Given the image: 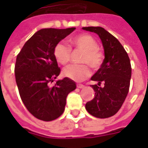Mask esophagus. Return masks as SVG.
<instances>
[{
	"mask_svg": "<svg viewBox=\"0 0 148 148\" xmlns=\"http://www.w3.org/2000/svg\"><path fill=\"white\" fill-rule=\"evenodd\" d=\"M77 88H79V89H82V88L85 87V86L82 85V84H77Z\"/></svg>",
	"mask_w": 148,
	"mask_h": 148,
	"instance_id": "obj_1",
	"label": "esophagus"
}]
</instances>
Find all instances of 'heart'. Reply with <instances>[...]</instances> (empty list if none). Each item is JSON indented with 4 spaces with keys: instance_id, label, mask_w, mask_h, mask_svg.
Segmentation results:
<instances>
[{
    "instance_id": "1",
    "label": "heart",
    "mask_w": 148,
    "mask_h": 148,
    "mask_svg": "<svg viewBox=\"0 0 148 148\" xmlns=\"http://www.w3.org/2000/svg\"><path fill=\"white\" fill-rule=\"evenodd\" d=\"M71 45L83 51L80 62L82 64L70 65L63 69L65 77L75 82H82L91 74L90 66L93 70H98L103 64L105 55L99 48L98 42L93 36L87 34H81L71 38ZM54 56L61 65L67 64L71 60V48L63 42H58L54 47Z\"/></svg>"
}]
</instances>
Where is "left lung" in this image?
Segmentation results:
<instances>
[{
	"label": "left lung",
	"mask_w": 148,
	"mask_h": 148,
	"mask_svg": "<svg viewBox=\"0 0 148 148\" xmlns=\"http://www.w3.org/2000/svg\"><path fill=\"white\" fill-rule=\"evenodd\" d=\"M82 28L97 34L105 50L102 66L91 77L98 82L91 86L95 96L86 104V109L95 117H110L119 111L128 93L132 75L130 59L118 39L103 27ZM102 83L104 86L101 87Z\"/></svg>",
	"instance_id": "8db88e82"
}]
</instances>
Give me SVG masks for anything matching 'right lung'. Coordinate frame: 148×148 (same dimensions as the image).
I'll return each instance as SVG.
<instances>
[{"label":"right lung","mask_w":148,"mask_h":148,"mask_svg":"<svg viewBox=\"0 0 148 148\" xmlns=\"http://www.w3.org/2000/svg\"><path fill=\"white\" fill-rule=\"evenodd\" d=\"M74 29H41L17 55L15 77L19 93L28 112L39 120L51 121L59 117L64 112L66 97L76 89L75 82L68 77L51 86L61 72L54 47Z\"/></svg>","instance_id":"add662e5"}]
</instances>
